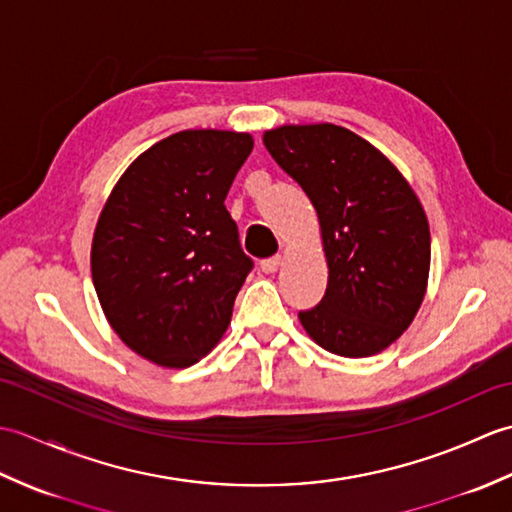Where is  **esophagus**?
<instances>
[{"mask_svg":"<svg viewBox=\"0 0 512 512\" xmlns=\"http://www.w3.org/2000/svg\"><path fill=\"white\" fill-rule=\"evenodd\" d=\"M281 266V257H270V259H264L262 264H259V268H262V273L270 275V273H277Z\"/></svg>","mask_w":512,"mask_h":512,"instance_id":"esophagus-1","label":"esophagus"}]
</instances>
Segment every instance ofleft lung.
<instances>
[{
    "instance_id": "8db88e82",
    "label": "left lung",
    "mask_w": 512,
    "mask_h": 512,
    "mask_svg": "<svg viewBox=\"0 0 512 512\" xmlns=\"http://www.w3.org/2000/svg\"><path fill=\"white\" fill-rule=\"evenodd\" d=\"M264 145L321 226L328 288L299 312L303 330L336 356L383 352L427 292L431 233L418 195L385 154L339 125H281L264 132Z\"/></svg>"
}]
</instances>
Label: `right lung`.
I'll return each mask as SVG.
<instances>
[{"label":"right lung","instance_id":"obj_1","mask_svg":"<svg viewBox=\"0 0 512 512\" xmlns=\"http://www.w3.org/2000/svg\"><path fill=\"white\" fill-rule=\"evenodd\" d=\"M253 136L184 129L143 151L107 198L92 239V281L129 350L182 369L231 323L253 262L224 200Z\"/></svg>","mask_w":512,"mask_h":512}]
</instances>
